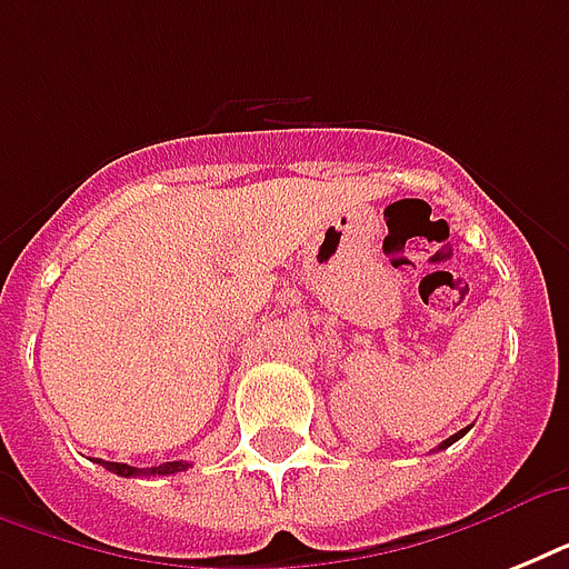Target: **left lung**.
I'll use <instances>...</instances> for the list:
<instances>
[{
    "label": "left lung",
    "instance_id": "left-lung-1",
    "mask_svg": "<svg viewBox=\"0 0 569 569\" xmlns=\"http://www.w3.org/2000/svg\"><path fill=\"white\" fill-rule=\"evenodd\" d=\"M463 433H467V428H463V431H458V433H451L449 440L440 442V449H446V446H451V442H455V440H460V437H463Z\"/></svg>",
    "mask_w": 569,
    "mask_h": 569
}]
</instances>
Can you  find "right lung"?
Instances as JSON below:
<instances>
[{"instance_id":"add662e5","label":"right lung","mask_w":569,"mask_h":569,"mask_svg":"<svg viewBox=\"0 0 569 569\" xmlns=\"http://www.w3.org/2000/svg\"><path fill=\"white\" fill-rule=\"evenodd\" d=\"M102 467L111 469V472H118V476L129 478V476H173V472L189 469V463H182V460H171V463H159V467L136 469V467H127V463H111V460H102Z\"/></svg>"}]
</instances>
